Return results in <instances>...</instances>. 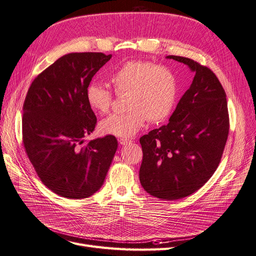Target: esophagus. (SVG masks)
Segmentation results:
<instances>
[{"instance_id": "esophagus-1", "label": "esophagus", "mask_w": 256, "mask_h": 256, "mask_svg": "<svg viewBox=\"0 0 256 256\" xmlns=\"http://www.w3.org/2000/svg\"><path fill=\"white\" fill-rule=\"evenodd\" d=\"M132 142L131 140H128V138H120L118 140V143L120 144V145H128V144H130Z\"/></svg>"}]
</instances>
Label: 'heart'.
<instances>
[{"label":"heart","mask_w":256,"mask_h":256,"mask_svg":"<svg viewBox=\"0 0 256 256\" xmlns=\"http://www.w3.org/2000/svg\"><path fill=\"white\" fill-rule=\"evenodd\" d=\"M109 80L118 95H127L128 110L102 120L100 131L104 134L134 136L146 120L158 122L168 118L177 100V78L164 66L128 61L111 74ZM86 98L90 107L102 114L110 110L113 102L111 91L96 82L88 86Z\"/></svg>","instance_id":"heart-1"}]
</instances>
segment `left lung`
Segmentation results:
<instances>
[{"mask_svg": "<svg viewBox=\"0 0 256 256\" xmlns=\"http://www.w3.org/2000/svg\"><path fill=\"white\" fill-rule=\"evenodd\" d=\"M195 74L170 122L140 138V182L152 196L174 200L192 195L212 177L228 134L226 92L216 75L190 58L166 56Z\"/></svg>", "mask_w": 256, "mask_h": 256, "instance_id": "obj_1", "label": "left lung"}]
</instances>
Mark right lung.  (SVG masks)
Returning a JSON list of instances; mask_svg holds the SVG:
<instances>
[{
	"mask_svg": "<svg viewBox=\"0 0 256 256\" xmlns=\"http://www.w3.org/2000/svg\"><path fill=\"white\" fill-rule=\"evenodd\" d=\"M111 57L70 52L34 78L26 94L22 118L26 154L43 184L68 199L98 192L118 149L113 136L84 144L96 125L86 90Z\"/></svg>",
	"mask_w": 256,
	"mask_h": 256,
	"instance_id": "obj_1",
	"label": "right lung"
}]
</instances>
